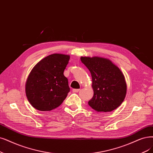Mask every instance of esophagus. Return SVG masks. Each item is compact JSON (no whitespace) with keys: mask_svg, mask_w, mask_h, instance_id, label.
<instances>
[{"mask_svg":"<svg viewBox=\"0 0 153 153\" xmlns=\"http://www.w3.org/2000/svg\"><path fill=\"white\" fill-rule=\"evenodd\" d=\"M79 89H72V91L74 92V93H77V92H79Z\"/></svg>","mask_w":153,"mask_h":153,"instance_id":"1","label":"esophagus"}]
</instances>
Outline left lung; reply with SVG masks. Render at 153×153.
Returning a JSON list of instances; mask_svg holds the SVG:
<instances>
[{"label":"left lung","mask_w":153,"mask_h":153,"mask_svg":"<svg viewBox=\"0 0 153 153\" xmlns=\"http://www.w3.org/2000/svg\"><path fill=\"white\" fill-rule=\"evenodd\" d=\"M81 60L92 77L94 94L88 105L98 112L118 108L127 93L126 79L120 69L110 59L100 56H81Z\"/></svg>","instance_id":"1"}]
</instances>
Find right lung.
Wrapping results in <instances>:
<instances>
[{
	"label": "right lung",
	"instance_id": "add662e5",
	"mask_svg": "<svg viewBox=\"0 0 153 153\" xmlns=\"http://www.w3.org/2000/svg\"><path fill=\"white\" fill-rule=\"evenodd\" d=\"M70 59L69 55H50L35 65L25 85L26 95L35 109L47 111L59 106L70 91L64 71Z\"/></svg>",
	"mask_w": 153,
	"mask_h": 153
}]
</instances>
